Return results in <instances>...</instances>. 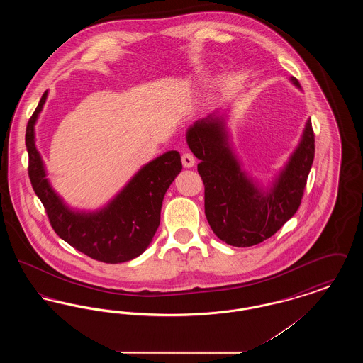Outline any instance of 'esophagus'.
Returning <instances> with one entry per match:
<instances>
[{
  "instance_id": "esophagus-1",
  "label": "esophagus",
  "mask_w": 363,
  "mask_h": 363,
  "mask_svg": "<svg viewBox=\"0 0 363 363\" xmlns=\"http://www.w3.org/2000/svg\"><path fill=\"white\" fill-rule=\"evenodd\" d=\"M181 160H182V164H184V167H186V169L193 167V166H194V163H196V157L191 155L190 152H185V154H182Z\"/></svg>"
}]
</instances>
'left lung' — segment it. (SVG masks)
I'll return each mask as SVG.
<instances>
[{
  "label": "left lung",
  "instance_id": "left-lung-1",
  "mask_svg": "<svg viewBox=\"0 0 363 363\" xmlns=\"http://www.w3.org/2000/svg\"><path fill=\"white\" fill-rule=\"evenodd\" d=\"M294 86L299 82L291 77ZM190 151L201 162L197 172L204 182L208 223L219 240L247 247L272 237L301 206L314 159V133L308 120L302 140L269 191L255 186L241 170L228 145L225 120L208 116L186 133Z\"/></svg>",
  "mask_w": 363,
  "mask_h": 363
}]
</instances>
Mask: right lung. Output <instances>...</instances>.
Here are the masks:
<instances>
[{"label":"right lung","mask_w":363,"mask_h":363,"mask_svg":"<svg viewBox=\"0 0 363 363\" xmlns=\"http://www.w3.org/2000/svg\"><path fill=\"white\" fill-rule=\"evenodd\" d=\"M46 98L48 91L42 95L27 123L26 145L30 181L46 209L52 230L60 238L91 259L107 264L136 259L155 235L163 197L182 170L181 156L177 151H169L145 164L104 209L96 212L73 211L52 189L42 157L35 147V122Z\"/></svg>","instance_id":"obj_1"}]
</instances>
